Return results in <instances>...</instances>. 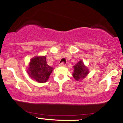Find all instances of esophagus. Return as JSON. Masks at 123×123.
Here are the masks:
<instances>
[{
  "label": "esophagus",
  "instance_id": "esophagus-1",
  "mask_svg": "<svg viewBox=\"0 0 123 123\" xmlns=\"http://www.w3.org/2000/svg\"><path fill=\"white\" fill-rule=\"evenodd\" d=\"M60 66H65V64L63 62H62L60 64Z\"/></svg>",
  "mask_w": 123,
  "mask_h": 123
}]
</instances>
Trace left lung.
Masks as SVG:
<instances>
[{
	"mask_svg": "<svg viewBox=\"0 0 123 123\" xmlns=\"http://www.w3.org/2000/svg\"><path fill=\"white\" fill-rule=\"evenodd\" d=\"M73 67L74 68L73 76L76 81L83 79L89 73L88 69L84 65V63L81 61L78 62Z\"/></svg>",
	"mask_w": 123,
	"mask_h": 123,
	"instance_id": "8db88e82",
	"label": "left lung"
}]
</instances>
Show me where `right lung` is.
Instances as JSON below:
<instances>
[{
	"instance_id": "1",
	"label": "right lung",
	"mask_w": 123,
	"mask_h": 123,
	"mask_svg": "<svg viewBox=\"0 0 123 123\" xmlns=\"http://www.w3.org/2000/svg\"><path fill=\"white\" fill-rule=\"evenodd\" d=\"M53 70L47 64L46 57L40 56L31 59L27 72L32 79L42 83L47 81Z\"/></svg>"
}]
</instances>
